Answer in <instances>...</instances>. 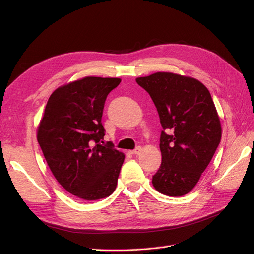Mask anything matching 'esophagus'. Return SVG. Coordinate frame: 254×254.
<instances>
[{"label": "esophagus", "instance_id": "1", "mask_svg": "<svg viewBox=\"0 0 254 254\" xmlns=\"http://www.w3.org/2000/svg\"><path fill=\"white\" fill-rule=\"evenodd\" d=\"M141 151H142V147H140V146H139V147H136L134 150H132L131 153H132V155H134V156H139L140 153H141Z\"/></svg>", "mask_w": 254, "mask_h": 254}]
</instances>
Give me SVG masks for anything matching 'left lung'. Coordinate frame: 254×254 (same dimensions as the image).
<instances>
[{
	"mask_svg": "<svg viewBox=\"0 0 254 254\" xmlns=\"http://www.w3.org/2000/svg\"><path fill=\"white\" fill-rule=\"evenodd\" d=\"M159 113L162 155L152 186L159 193L183 196L193 190L221 139V124L209 90L196 78L171 72L137 77Z\"/></svg>",
	"mask_w": 254,
	"mask_h": 254,
	"instance_id": "obj_1",
	"label": "left lung"
}]
</instances>
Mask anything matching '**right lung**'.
Wrapping results in <instances>:
<instances>
[{
    "instance_id": "obj_1",
    "label": "right lung",
    "mask_w": 254,
    "mask_h": 254,
    "mask_svg": "<svg viewBox=\"0 0 254 254\" xmlns=\"http://www.w3.org/2000/svg\"><path fill=\"white\" fill-rule=\"evenodd\" d=\"M121 78L87 76L51 94L38 125L37 140L56 180L82 200L110 196L125 155L104 143L102 115L107 96Z\"/></svg>"
}]
</instances>
